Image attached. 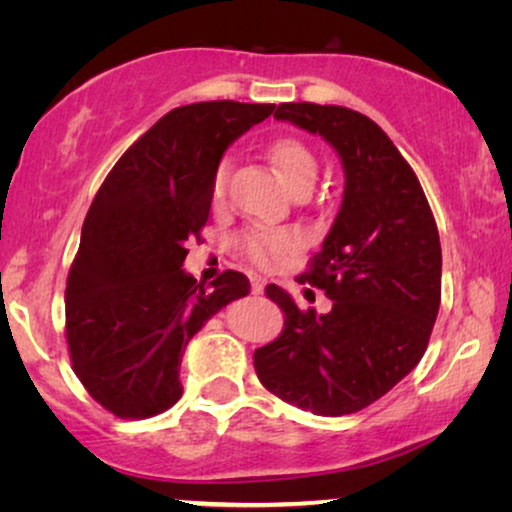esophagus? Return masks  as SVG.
Wrapping results in <instances>:
<instances>
[{"label": "esophagus", "mask_w": 512, "mask_h": 512, "mask_svg": "<svg viewBox=\"0 0 512 512\" xmlns=\"http://www.w3.org/2000/svg\"><path fill=\"white\" fill-rule=\"evenodd\" d=\"M249 279H251V293H256V296L265 293V279L261 275H249Z\"/></svg>", "instance_id": "1"}]
</instances>
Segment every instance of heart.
Listing matches in <instances>:
<instances>
[{"instance_id": "heart-1", "label": "heart", "mask_w": 512, "mask_h": 512, "mask_svg": "<svg viewBox=\"0 0 512 512\" xmlns=\"http://www.w3.org/2000/svg\"><path fill=\"white\" fill-rule=\"evenodd\" d=\"M268 158L279 179L286 186L298 188L303 184H314L317 179V158L310 151V146L300 142L296 137H279L270 144ZM228 184V160H221L212 174V200L221 202L223 193H226ZM298 244V237L289 233V230H275V228H251L240 237L242 254L256 265H272L279 261L284 254Z\"/></svg>"}]
</instances>
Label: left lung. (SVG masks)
Segmentation results:
<instances>
[{
  "label": "left lung",
  "mask_w": 512,
  "mask_h": 512,
  "mask_svg": "<svg viewBox=\"0 0 512 512\" xmlns=\"http://www.w3.org/2000/svg\"><path fill=\"white\" fill-rule=\"evenodd\" d=\"M275 118L333 146L345 191L300 277L324 289L333 310L303 312L270 284L265 293L286 314L284 331L256 349L254 368L265 389L296 408L352 415L394 389L426 352L440 307L438 228L412 167L368 116L289 102Z\"/></svg>",
  "instance_id": "obj_1"
}]
</instances>
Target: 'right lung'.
<instances>
[{"mask_svg": "<svg viewBox=\"0 0 512 512\" xmlns=\"http://www.w3.org/2000/svg\"><path fill=\"white\" fill-rule=\"evenodd\" d=\"M272 111L233 100L172 109L97 191L67 277V342L76 377L116 417L172 408L188 342L249 293L242 272L226 270L205 289L181 265L207 223L223 153Z\"/></svg>", "mask_w": 512, "mask_h": 512, "instance_id": "obj_1", "label": "right lung"}]
</instances>
